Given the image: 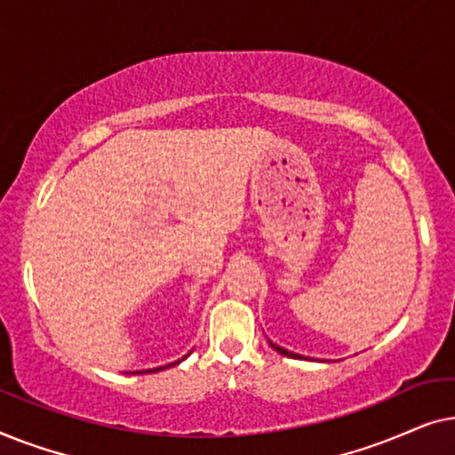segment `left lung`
<instances>
[{
	"mask_svg": "<svg viewBox=\"0 0 455 455\" xmlns=\"http://www.w3.org/2000/svg\"><path fill=\"white\" fill-rule=\"evenodd\" d=\"M269 346L273 347V350H275V352H279V354H283V356H288V358H302V356H300V354H294V352L285 350V347H282V346H277V344H273V341H269Z\"/></svg>",
	"mask_w": 455,
	"mask_h": 455,
	"instance_id": "obj_1",
	"label": "left lung"
}]
</instances>
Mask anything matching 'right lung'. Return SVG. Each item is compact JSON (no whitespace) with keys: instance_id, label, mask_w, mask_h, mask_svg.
<instances>
[{"instance_id":"1","label":"right lung","mask_w":455,"mask_h":455,"mask_svg":"<svg viewBox=\"0 0 455 455\" xmlns=\"http://www.w3.org/2000/svg\"><path fill=\"white\" fill-rule=\"evenodd\" d=\"M188 356H190V352H188V354H186V356H184V358H180V360H176V363H170V364H165V366H157V369L136 371V372H139V375H142V372H157V371H165V369H170V366H176V364H180V363H182V360H186V358H188Z\"/></svg>"}]
</instances>
